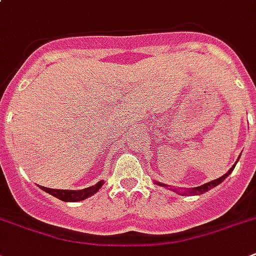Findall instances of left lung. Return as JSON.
Listing matches in <instances>:
<instances>
[{"label": "left lung", "mask_w": 256, "mask_h": 256, "mask_svg": "<svg viewBox=\"0 0 256 256\" xmlns=\"http://www.w3.org/2000/svg\"><path fill=\"white\" fill-rule=\"evenodd\" d=\"M238 160H239V158H238ZM238 160H236V162H238ZM236 162H235V164H236ZM235 164H234V166H232V168H230V170L227 171L226 174L222 175L220 178L214 179V180H211V182L204 183V184H202V186L192 187V188H182V187H179V188H172V187L168 186V184H164V183H160V182H156V184H158V186L170 187V190L175 191V192H178L179 195H187V194H190V195H200V194H203V192H206V191L211 190V188H214L215 186H218L219 183H222L223 180H224V179H226L227 176H228V175L231 174V172H232V170H234V168H235Z\"/></svg>", "instance_id": "obj_1"}]
</instances>
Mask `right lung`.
<instances>
[{
    "mask_svg": "<svg viewBox=\"0 0 256 256\" xmlns=\"http://www.w3.org/2000/svg\"><path fill=\"white\" fill-rule=\"evenodd\" d=\"M102 184H104V180H100L94 186L86 187L84 190H56V188H48V187L44 186H41V188L46 191L48 194L53 195L64 202H80V200H84V199L96 194V191L102 187Z\"/></svg>",
    "mask_w": 256,
    "mask_h": 256,
    "instance_id": "right-lung-1",
    "label": "right lung"
}]
</instances>
